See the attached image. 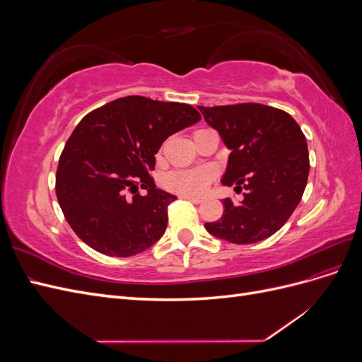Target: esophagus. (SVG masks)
<instances>
[{"label": "esophagus", "instance_id": "1", "mask_svg": "<svg viewBox=\"0 0 362 362\" xmlns=\"http://www.w3.org/2000/svg\"><path fill=\"white\" fill-rule=\"evenodd\" d=\"M180 198H182V199H187V201H190V202H193V204H201L202 202V198H198V196H189V194H181Z\"/></svg>", "mask_w": 362, "mask_h": 362}]
</instances>
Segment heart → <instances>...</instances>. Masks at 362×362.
I'll list each match as a JSON object with an SVG mask.
<instances>
[{
	"label": "heart",
	"mask_w": 362,
	"mask_h": 362,
	"mask_svg": "<svg viewBox=\"0 0 362 362\" xmlns=\"http://www.w3.org/2000/svg\"><path fill=\"white\" fill-rule=\"evenodd\" d=\"M210 180V173L204 169L172 170L164 177V187L175 193L194 194L201 193Z\"/></svg>",
	"instance_id": "1"
}]
</instances>
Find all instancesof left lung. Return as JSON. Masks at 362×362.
<instances>
[{"mask_svg":"<svg viewBox=\"0 0 362 362\" xmlns=\"http://www.w3.org/2000/svg\"><path fill=\"white\" fill-rule=\"evenodd\" d=\"M231 149L222 184L243 193L222 201L223 214L205 223L211 235L235 245L275 234L299 205L310 172L306 139L284 110L257 103L198 107Z\"/></svg>","mask_w":362,"mask_h":362,"instance_id":"left-lung-1","label":"left lung"}]
</instances>
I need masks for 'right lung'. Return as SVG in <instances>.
<instances>
[{
    "label": "right lung",
    "instance_id": "right-lung-1",
    "mask_svg": "<svg viewBox=\"0 0 362 362\" xmlns=\"http://www.w3.org/2000/svg\"><path fill=\"white\" fill-rule=\"evenodd\" d=\"M201 120L194 107L125 96L86 115L64 145L56 194L74 233L108 257L140 254L161 238L177 199L149 177L163 141ZM139 188L148 193L141 197Z\"/></svg>",
    "mask_w": 362,
    "mask_h": 362
}]
</instances>
